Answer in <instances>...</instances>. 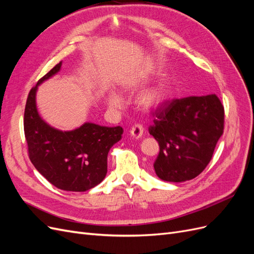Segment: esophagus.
<instances>
[{
    "label": "esophagus",
    "instance_id": "34e87169",
    "mask_svg": "<svg viewBox=\"0 0 254 254\" xmlns=\"http://www.w3.org/2000/svg\"><path fill=\"white\" fill-rule=\"evenodd\" d=\"M143 132H144L143 126L136 124V125H134L131 128V130H130V135H131V137H132L133 140H139V139H141V137H142Z\"/></svg>",
    "mask_w": 254,
    "mask_h": 254
}]
</instances>
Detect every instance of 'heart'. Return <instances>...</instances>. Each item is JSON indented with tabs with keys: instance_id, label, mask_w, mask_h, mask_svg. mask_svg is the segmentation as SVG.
Segmentation results:
<instances>
[{
	"instance_id": "1",
	"label": "heart",
	"mask_w": 254,
	"mask_h": 254,
	"mask_svg": "<svg viewBox=\"0 0 254 254\" xmlns=\"http://www.w3.org/2000/svg\"><path fill=\"white\" fill-rule=\"evenodd\" d=\"M137 86L136 82H127L124 87L127 90L133 89ZM174 93V84L171 80L165 79L157 83L156 86L149 88L141 94L137 104L145 111H155L163 106ZM106 103L111 109L119 110L124 106L123 98L113 91H109L106 95Z\"/></svg>"
}]
</instances>
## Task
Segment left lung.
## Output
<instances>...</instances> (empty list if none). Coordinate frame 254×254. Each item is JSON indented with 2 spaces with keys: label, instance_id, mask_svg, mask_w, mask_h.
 Returning <instances> with one entry per match:
<instances>
[{
  "label": "left lung",
  "instance_id": "obj_1",
  "mask_svg": "<svg viewBox=\"0 0 254 254\" xmlns=\"http://www.w3.org/2000/svg\"><path fill=\"white\" fill-rule=\"evenodd\" d=\"M149 133L159 143L153 168L161 180L194 179L212 159L224 131L225 111L215 94L174 99L155 114Z\"/></svg>",
  "mask_w": 254,
  "mask_h": 254
}]
</instances>
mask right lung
<instances>
[{
    "mask_svg": "<svg viewBox=\"0 0 254 254\" xmlns=\"http://www.w3.org/2000/svg\"><path fill=\"white\" fill-rule=\"evenodd\" d=\"M59 63L30 90L24 111V133L29 159L54 187L68 191H86L101 183L107 175V157L122 139L123 128L99 126L86 122L73 130L52 127L37 109L38 87L60 70Z\"/></svg>",
    "mask_w": 254,
    "mask_h": 254,
    "instance_id": "add662e5",
    "label": "right lung"
}]
</instances>
